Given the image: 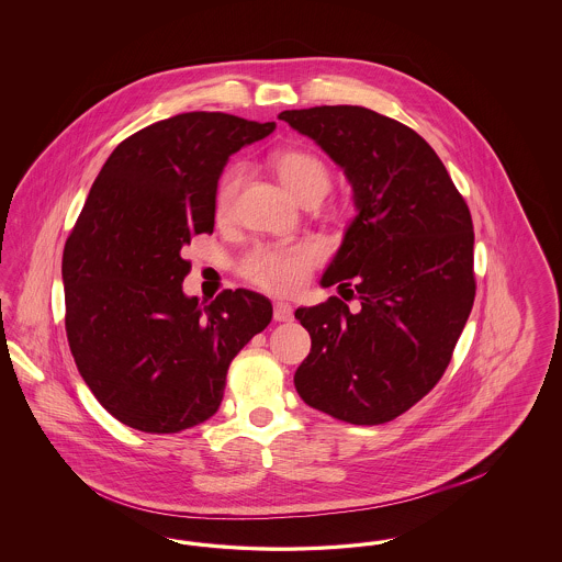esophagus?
<instances>
[{"mask_svg": "<svg viewBox=\"0 0 562 562\" xmlns=\"http://www.w3.org/2000/svg\"><path fill=\"white\" fill-rule=\"evenodd\" d=\"M293 318V307L289 303H284V301H276L273 303V321L291 322Z\"/></svg>", "mask_w": 562, "mask_h": 562, "instance_id": "1", "label": "esophagus"}]
</instances>
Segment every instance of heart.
<instances>
[{"mask_svg": "<svg viewBox=\"0 0 562 562\" xmlns=\"http://www.w3.org/2000/svg\"><path fill=\"white\" fill-rule=\"evenodd\" d=\"M269 168L280 183L293 193L299 202L312 198L322 200L330 188V175L326 164L303 147H282L269 154ZM241 186L240 166L223 170L214 191V214L218 221H227L234 213V204ZM324 259L321 241H296L291 246H257L240 263V273L250 284L273 294H293L303 289L312 269Z\"/></svg>", "mask_w": 562, "mask_h": 562, "instance_id": "b5f03b06", "label": "heart"}]
</instances>
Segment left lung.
I'll use <instances>...</instances> for the list:
<instances>
[{
    "mask_svg": "<svg viewBox=\"0 0 562 562\" xmlns=\"http://www.w3.org/2000/svg\"><path fill=\"white\" fill-rule=\"evenodd\" d=\"M278 117L344 170L358 211L321 284L359 307L330 296L294 312L312 337L294 387L353 426L392 422L440 381L472 312L470 209L436 151L392 117L356 105Z\"/></svg>",
    "mask_w": 562,
    "mask_h": 562,
    "instance_id": "1",
    "label": "left lung"
}]
</instances>
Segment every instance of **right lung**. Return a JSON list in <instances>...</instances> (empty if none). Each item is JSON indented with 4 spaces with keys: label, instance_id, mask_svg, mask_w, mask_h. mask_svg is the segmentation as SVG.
I'll return each instance as SVG.
<instances>
[{
    "label": "right lung",
    "instance_id": "right-lung-1",
    "mask_svg": "<svg viewBox=\"0 0 562 562\" xmlns=\"http://www.w3.org/2000/svg\"><path fill=\"white\" fill-rule=\"evenodd\" d=\"M221 111H191L124 138L94 179L65 241V328L86 385L147 434L211 419L232 360L271 322L246 289L211 303L183 293V246L213 234L214 191L232 154L273 133Z\"/></svg>",
    "mask_w": 562,
    "mask_h": 562
}]
</instances>
